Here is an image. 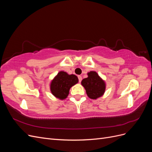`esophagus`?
Segmentation results:
<instances>
[{
  "instance_id": "obj_1",
  "label": "esophagus",
  "mask_w": 152,
  "mask_h": 152,
  "mask_svg": "<svg viewBox=\"0 0 152 152\" xmlns=\"http://www.w3.org/2000/svg\"><path fill=\"white\" fill-rule=\"evenodd\" d=\"M78 79H79V82L80 83L81 81H82V77H81L80 75H79V76H78Z\"/></svg>"
}]
</instances>
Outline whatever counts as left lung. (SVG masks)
<instances>
[{
    "mask_svg": "<svg viewBox=\"0 0 152 152\" xmlns=\"http://www.w3.org/2000/svg\"><path fill=\"white\" fill-rule=\"evenodd\" d=\"M88 77L81 82L89 98L96 99L103 96L105 91V83L96 72L91 71L87 73Z\"/></svg>",
    "mask_w": 152,
    "mask_h": 152,
    "instance_id": "1",
    "label": "left lung"
}]
</instances>
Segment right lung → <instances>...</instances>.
Returning a JSON list of instances; mask_svg holds the SVG:
<instances>
[{
  "mask_svg": "<svg viewBox=\"0 0 152 152\" xmlns=\"http://www.w3.org/2000/svg\"><path fill=\"white\" fill-rule=\"evenodd\" d=\"M79 79L75 75H68L65 72H60L50 83V91L56 98L64 99L68 94L71 87L76 84Z\"/></svg>",
  "mask_w": 152,
  "mask_h": 152,
  "instance_id": "add662e5",
  "label": "right lung"
}]
</instances>
